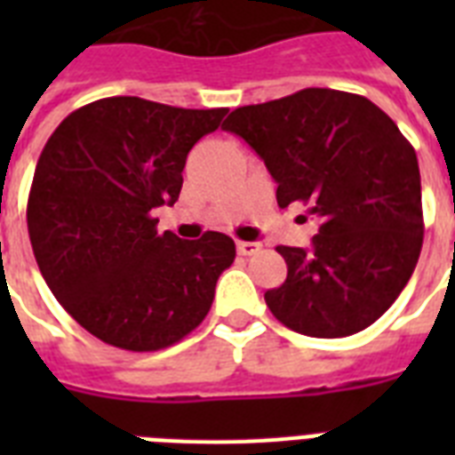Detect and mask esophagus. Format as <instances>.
Instances as JSON below:
<instances>
[{"mask_svg": "<svg viewBox=\"0 0 455 455\" xmlns=\"http://www.w3.org/2000/svg\"><path fill=\"white\" fill-rule=\"evenodd\" d=\"M235 250H238V255H255V252H259L262 250V243H255V241H238V245H235Z\"/></svg>", "mask_w": 455, "mask_h": 455, "instance_id": "obj_1", "label": "esophagus"}]
</instances>
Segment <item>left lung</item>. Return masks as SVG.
I'll return each mask as SVG.
<instances>
[{"label":"left lung","mask_w":455,"mask_h":455,"mask_svg":"<svg viewBox=\"0 0 455 455\" xmlns=\"http://www.w3.org/2000/svg\"><path fill=\"white\" fill-rule=\"evenodd\" d=\"M221 130L262 157L278 207L302 203L318 220L309 250L276 248L288 276L264 292L271 314L309 338L375 323L423 248L418 157L395 120L366 96L309 87L235 108Z\"/></svg>","instance_id":"obj_1"}]
</instances>
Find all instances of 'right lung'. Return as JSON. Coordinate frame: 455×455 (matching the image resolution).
<instances>
[{
    "mask_svg": "<svg viewBox=\"0 0 455 455\" xmlns=\"http://www.w3.org/2000/svg\"><path fill=\"white\" fill-rule=\"evenodd\" d=\"M227 113L110 96L46 141L28 198L32 252L53 298L106 345L164 349L212 307L234 241L160 234L153 210L177 203L186 156Z\"/></svg>",
    "mask_w": 455,
    "mask_h": 455,
    "instance_id": "add662e5",
    "label": "right lung"
}]
</instances>
